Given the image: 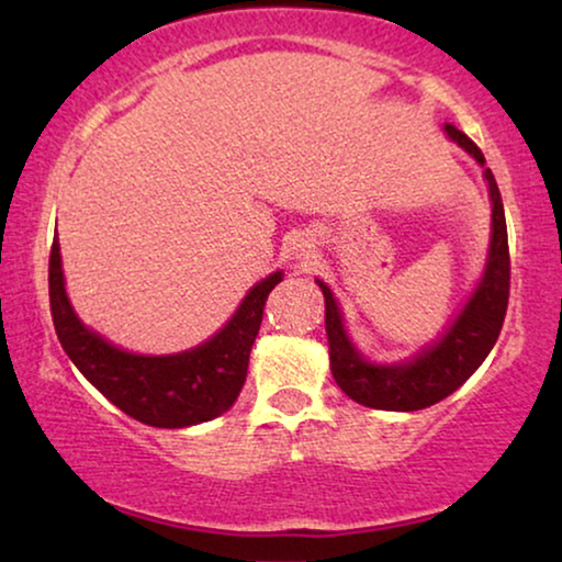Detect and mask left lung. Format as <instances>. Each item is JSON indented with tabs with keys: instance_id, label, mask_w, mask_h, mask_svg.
<instances>
[{
	"instance_id": "obj_1",
	"label": "left lung",
	"mask_w": 562,
	"mask_h": 562,
	"mask_svg": "<svg viewBox=\"0 0 562 562\" xmlns=\"http://www.w3.org/2000/svg\"><path fill=\"white\" fill-rule=\"evenodd\" d=\"M445 128L452 140H458L468 154L475 156L477 164H485L483 151L465 133L454 128L452 123H447ZM485 179H488L493 203V234L485 274L458 321L450 326V331L434 347L424 349L416 359H411L406 364H372L359 357V351L351 347L347 334H344L341 313L331 290L324 282H318L326 301L331 375L351 401L383 411L429 408L458 391L488 357L506 318L508 288H512V259H508L504 203H501L498 184L491 169H485Z\"/></svg>"
}]
</instances>
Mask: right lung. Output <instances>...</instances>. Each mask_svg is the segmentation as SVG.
Masks as SVG:
<instances>
[{
  "label": "right lung",
  "mask_w": 562,
  "mask_h": 562,
  "mask_svg": "<svg viewBox=\"0 0 562 562\" xmlns=\"http://www.w3.org/2000/svg\"><path fill=\"white\" fill-rule=\"evenodd\" d=\"M277 282H282V272L254 285L228 326L203 347L169 357H140L112 347L74 316L64 290L58 238L48 259L50 316L64 351L81 375L123 414L161 429L211 422L234 406L244 387L267 295Z\"/></svg>",
  "instance_id": "obj_1"
}]
</instances>
